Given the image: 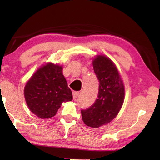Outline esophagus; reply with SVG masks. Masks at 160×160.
Listing matches in <instances>:
<instances>
[{
	"instance_id": "34e87169",
	"label": "esophagus",
	"mask_w": 160,
	"mask_h": 160,
	"mask_svg": "<svg viewBox=\"0 0 160 160\" xmlns=\"http://www.w3.org/2000/svg\"><path fill=\"white\" fill-rule=\"evenodd\" d=\"M78 94H79V92H77V91L73 92V99H76V98H77V96L78 95Z\"/></svg>"
}]
</instances>
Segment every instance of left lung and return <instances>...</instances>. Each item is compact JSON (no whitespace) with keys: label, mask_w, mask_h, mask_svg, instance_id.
Here are the masks:
<instances>
[{"label":"left lung","mask_w":160,"mask_h":160,"mask_svg":"<svg viewBox=\"0 0 160 160\" xmlns=\"http://www.w3.org/2000/svg\"><path fill=\"white\" fill-rule=\"evenodd\" d=\"M99 81V91L95 103L82 109L86 125L97 128L111 122L119 113L124 100V87L116 65L110 58L98 55L92 61Z\"/></svg>","instance_id":"left-lung-1"}]
</instances>
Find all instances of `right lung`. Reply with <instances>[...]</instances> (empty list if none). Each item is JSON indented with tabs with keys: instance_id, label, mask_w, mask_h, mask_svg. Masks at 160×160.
I'll use <instances>...</instances> for the list:
<instances>
[{
	"instance_id": "1",
	"label": "right lung",
	"mask_w": 160,
	"mask_h": 160,
	"mask_svg": "<svg viewBox=\"0 0 160 160\" xmlns=\"http://www.w3.org/2000/svg\"><path fill=\"white\" fill-rule=\"evenodd\" d=\"M24 94L30 111L41 119L54 117L63 102L73 99L62 67L51 62L41 66L32 76Z\"/></svg>"
}]
</instances>
